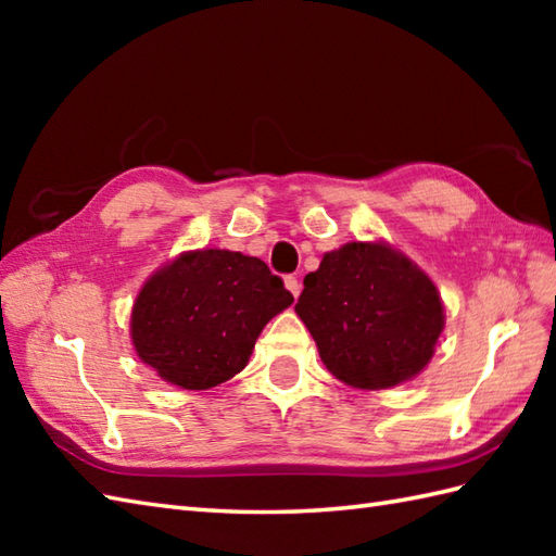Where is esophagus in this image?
Here are the masks:
<instances>
[{
  "instance_id": "34e87169",
  "label": "esophagus",
  "mask_w": 556,
  "mask_h": 556,
  "mask_svg": "<svg viewBox=\"0 0 556 556\" xmlns=\"http://www.w3.org/2000/svg\"><path fill=\"white\" fill-rule=\"evenodd\" d=\"M285 285H287V289L293 293V299H299V293H301V281H299V277L287 275V277H285Z\"/></svg>"
}]
</instances>
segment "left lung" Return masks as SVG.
<instances>
[{"instance_id": "obj_1", "label": "left lung", "mask_w": 556, "mask_h": 556, "mask_svg": "<svg viewBox=\"0 0 556 556\" xmlns=\"http://www.w3.org/2000/svg\"><path fill=\"white\" fill-rule=\"evenodd\" d=\"M296 313L337 380L389 389L430 363L444 329L437 287L384 243H346L303 279Z\"/></svg>"}]
</instances>
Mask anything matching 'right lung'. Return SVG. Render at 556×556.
<instances>
[{
	"label": "right lung",
	"mask_w": 556,
	"mask_h": 556,
	"mask_svg": "<svg viewBox=\"0 0 556 556\" xmlns=\"http://www.w3.org/2000/svg\"><path fill=\"white\" fill-rule=\"evenodd\" d=\"M293 303L260 257L193 251L155 271L131 313L138 358L162 380L210 389L241 372L263 327Z\"/></svg>",
	"instance_id": "obj_1"
}]
</instances>
